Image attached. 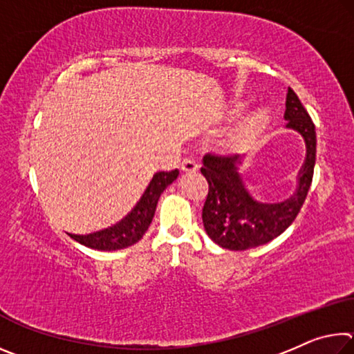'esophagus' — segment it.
<instances>
[{
	"label": "esophagus",
	"instance_id": "obj_1",
	"mask_svg": "<svg viewBox=\"0 0 354 354\" xmlns=\"http://www.w3.org/2000/svg\"><path fill=\"white\" fill-rule=\"evenodd\" d=\"M181 170L189 171V173L198 170V162H196V160L192 159V158H185V159H183V162H181Z\"/></svg>",
	"mask_w": 354,
	"mask_h": 354
}]
</instances>
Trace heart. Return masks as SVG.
<instances>
[{
  "label": "heart",
  "mask_w": 354,
  "mask_h": 354,
  "mask_svg": "<svg viewBox=\"0 0 354 354\" xmlns=\"http://www.w3.org/2000/svg\"><path fill=\"white\" fill-rule=\"evenodd\" d=\"M243 104H236V111H241ZM268 120V111L261 109L257 112H253L251 115L242 120V123L239 124V128L236 131V139L237 140H247L250 137H253L254 134L259 133V131L266 127Z\"/></svg>",
  "instance_id": "b5f03b06"
}]
</instances>
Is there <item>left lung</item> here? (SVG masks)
I'll return each instance as SVG.
<instances>
[{"mask_svg":"<svg viewBox=\"0 0 354 354\" xmlns=\"http://www.w3.org/2000/svg\"><path fill=\"white\" fill-rule=\"evenodd\" d=\"M287 128L298 131L306 142V159L298 173V189L281 203L257 201L245 187L237 153H207L201 175L209 184L203 206V225L207 236L221 248L243 251L273 241L292 225L313 183L315 165V127L297 93L289 88L286 98Z\"/></svg>","mask_w":354,"mask_h":354,"instance_id":"1","label":"left lung"}]
</instances>
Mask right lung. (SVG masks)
<instances>
[{"label": "right lung", "instance_id": "right-lung-1", "mask_svg": "<svg viewBox=\"0 0 354 354\" xmlns=\"http://www.w3.org/2000/svg\"><path fill=\"white\" fill-rule=\"evenodd\" d=\"M178 175V169L156 173L151 183H149L147 187L145 194L142 195V198L137 203L136 207L122 221H118L117 225L107 227V230L103 231L93 232V234L68 236L73 239V241L80 242L81 245H86L88 248L103 251L122 250L137 243L147 232L149 223H151L160 194L165 190L167 185L175 181Z\"/></svg>", "mask_w": 354, "mask_h": 354}]
</instances>
